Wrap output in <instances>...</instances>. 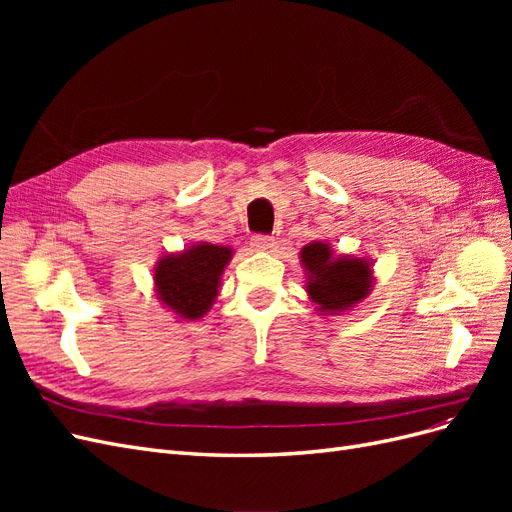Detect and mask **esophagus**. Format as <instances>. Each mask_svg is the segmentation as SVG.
I'll return each instance as SVG.
<instances>
[{"instance_id":"34e87169","label":"esophagus","mask_w":512,"mask_h":512,"mask_svg":"<svg viewBox=\"0 0 512 512\" xmlns=\"http://www.w3.org/2000/svg\"><path fill=\"white\" fill-rule=\"evenodd\" d=\"M273 245H275V239H271V237H265V235L252 237V247L258 252H267V250H271Z\"/></svg>"}]
</instances>
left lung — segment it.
I'll list each match as a JSON object with an SVG mask.
<instances>
[{"mask_svg":"<svg viewBox=\"0 0 512 512\" xmlns=\"http://www.w3.org/2000/svg\"><path fill=\"white\" fill-rule=\"evenodd\" d=\"M307 297L320 314L339 316L369 297L374 288V262L348 254H335L324 241L301 247Z\"/></svg>","mask_w":512,"mask_h":512,"instance_id":"left-lung-1","label":"left lung"}]
</instances>
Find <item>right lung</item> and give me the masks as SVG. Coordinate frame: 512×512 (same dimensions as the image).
<instances>
[{"instance_id":"1","label":"right lung","mask_w":512,"mask_h":512,"mask_svg":"<svg viewBox=\"0 0 512 512\" xmlns=\"http://www.w3.org/2000/svg\"><path fill=\"white\" fill-rule=\"evenodd\" d=\"M232 247L198 241L181 252L164 254L153 269L160 303L179 320L203 318L218 297Z\"/></svg>"}]
</instances>
